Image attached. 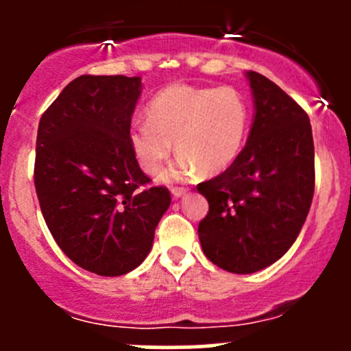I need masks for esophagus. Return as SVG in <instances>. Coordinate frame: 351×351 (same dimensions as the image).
<instances>
[{
  "label": "esophagus",
  "mask_w": 351,
  "mask_h": 351,
  "mask_svg": "<svg viewBox=\"0 0 351 351\" xmlns=\"http://www.w3.org/2000/svg\"><path fill=\"white\" fill-rule=\"evenodd\" d=\"M186 192H189V189H183V186H173V189H171V195L175 198L183 197Z\"/></svg>",
  "instance_id": "esophagus-1"
}]
</instances>
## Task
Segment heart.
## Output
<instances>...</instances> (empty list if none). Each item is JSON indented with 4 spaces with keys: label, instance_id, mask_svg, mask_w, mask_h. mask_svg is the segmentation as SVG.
Wrapping results in <instances>:
<instances>
[{
    "label": "heart",
    "instance_id": "heart-1",
    "mask_svg": "<svg viewBox=\"0 0 351 351\" xmlns=\"http://www.w3.org/2000/svg\"><path fill=\"white\" fill-rule=\"evenodd\" d=\"M147 122L129 130L137 165L158 175L173 153L180 156L166 178L222 173L243 149L250 129V105L232 86L208 88L169 84L154 95L146 108Z\"/></svg>",
    "mask_w": 351,
    "mask_h": 351
}]
</instances>
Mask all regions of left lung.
Here are the masks:
<instances>
[{"mask_svg": "<svg viewBox=\"0 0 351 351\" xmlns=\"http://www.w3.org/2000/svg\"><path fill=\"white\" fill-rule=\"evenodd\" d=\"M254 119L246 146L197 190L208 202L198 224L205 256L231 274L270 267L299 236L314 195V141L307 113L263 74L247 71Z\"/></svg>", "mask_w": 351, "mask_h": 351, "instance_id": "8db88e82", "label": "left lung"}]
</instances>
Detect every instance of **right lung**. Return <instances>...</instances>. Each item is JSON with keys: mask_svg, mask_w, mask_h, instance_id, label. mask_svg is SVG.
Instances as JSON below:
<instances>
[{"mask_svg": "<svg viewBox=\"0 0 351 351\" xmlns=\"http://www.w3.org/2000/svg\"><path fill=\"white\" fill-rule=\"evenodd\" d=\"M139 76L71 81L38 122L34 182L52 238L77 267L119 277L149 254L171 204L129 144Z\"/></svg>", "mask_w": 351, "mask_h": 351, "instance_id": "right-lung-1", "label": "right lung"}]
</instances>
